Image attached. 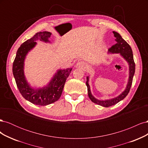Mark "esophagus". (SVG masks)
Returning a JSON list of instances; mask_svg holds the SVG:
<instances>
[{
	"label": "esophagus",
	"mask_w": 148,
	"mask_h": 148,
	"mask_svg": "<svg viewBox=\"0 0 148 148\" xmlns=\"http://www.w3.org/2000/svg\"><path fill=\"white\" fill-rule=\"evenodd\" d=\"M76 66H77V68L83 69L86 68L87 64L84 61H79L77 64V65H76Z\"/></svg>",
	"instance_id": "34e87169"
}]
</instances>
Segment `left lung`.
Masks as SVG:
<instances>
[{
	"mask_svg": "<svg viewBox=\"0 0 148 148\" xmlns=\"http://www.w3.org/2000/svg\"><path fill=\"white\" fill-rule=\"evenodd\" d=\"M113 33L114 34V36L116 38L115 41L117 42H116V44H114L113 46H112V47L109 49V51L110 52H112V53H120V54L122 55L124 59L128 62V64H129V68H130L129 79H128V82L125 90L121 94L120 96H119L118 97L115 98H114V99H112L110 100H106V101L97 100L95 97H94L91 95L90 88H89V84H88L89 78L88 77H86L87 82L86 83V84L88 88V96L89 97V99L91 100L92 102L95 103V104L100 105L101 106L105 107H109L117 104L119 102L123 100L124 98L128 95L130 90V88L132 84V82H133V78L135 71V62H134L133 52H132L131 47L130 46L129 44L125 41V40L122 38V36H121L118 33L115 32V31H113Z\"/></svg>",
	"mask_w": 148,
	"mask_h": 148,
	"instance_id": "8db88e82",
	"label": "left lung"
}]
</instances>
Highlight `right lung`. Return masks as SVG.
<instances>
[{
	"instance_id": "right-lung-1",
	"label": "right lung",
	"mask_w": 148,
	"mask_h": 148,
	"mask_svg": "<svg viewBox=\"0 0 148 148\" xmlns=\"http://www.w3.org/2000/svg\"><path fill=\"white\" fill-rule=\"evenodd\" d=\"M51 35V33L48 31L39 32L24 42L18 49L13 64V74L20 92L25 99L36 105L47 106L59 100L66 78L72 70V69L59 70L48 86L42 89H34L26 82L23 73V64L26 55L34 47L38 39L48 42V38H50Z\"/></svg>"
}]
</instances>
